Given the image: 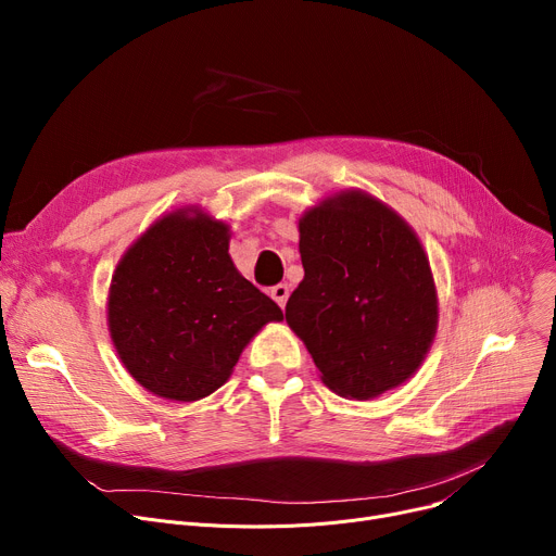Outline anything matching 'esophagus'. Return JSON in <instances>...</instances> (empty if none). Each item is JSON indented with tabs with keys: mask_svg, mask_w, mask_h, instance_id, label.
I'll return each mask as SVG.
<instances>
[{
	"mask_svg": "<svg viewBox=\"0 0 556 556\" xmlns=\"http://www.w3.org/2000/svg\"><path fill=\"white\" fill-rule=\"evenodd\" d=\"M270 295H273V300L283 308L286 302H288V295H290L288 283H277V286H273V288H270Z\"/></svg>",
	"mask_w": 556,
	"mask_h": 556,
	"instance_id": "obj_1",
	"label": "esophagus"
}]
</instances>
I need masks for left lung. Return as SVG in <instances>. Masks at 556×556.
I'll use <instances>...</instances> for the list:
<instances>
[{"instance_id": "8db88e82", "label": "left lung", "mask_w": 556, "mask_h": 556, "mask_svg": "<svg viewBox=\"0 0 556 556\" xmlns=\"http://www.w3.org/2000/svg\"><path fill=\"white\" fill-rule=\"evenodd\" d=\"M304 279L286 323L329 390L374 399L410 378L437 331V290L413 227L363 191H340L300 218Z\"/></svg>"}]
</instances>
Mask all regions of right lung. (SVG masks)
I'll list each match as a JSON object with an SVG mask.
<instances>
[{"mask_svg":"<svg viewBox=\"0 0 556 556\" xmlns=\"http://www.w3.org/2000/svg\"><path fill=\"white\" fill-rule=\"evenodd\" d=\"M229 227L178 210L146 229L114 270L108 327L135 381L170 401L216 392L281 308L229 256Z\"/></svg>","mask_w":556,"mask_h":556,"instance_id":"right-lung-1","label":"right lung"}]
</instances>
